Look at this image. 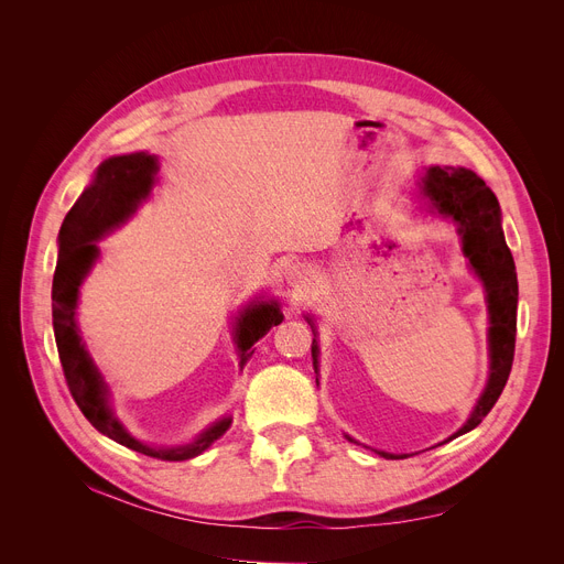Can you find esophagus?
I'll return each mask as SVG.
<instances>
[{
	"label": "esophagus",
	"mask_w": 564,
	"mask_h": 564,
	"mask_svg": "<svg viewBox=\"0 0 564 564\" xmlns=\"http://www.w3.org/2000/svg\"><path fill=\"white\" fill-rule=\"evenodd\" d=\"M311 270L304 264V262H290L285 267V281L292 285V288H304L306 283H311Z\"/></svg>",
	"instance_id": "1"
}]
</instances>
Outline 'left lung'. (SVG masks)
Listing matches in <instances>:
<instances>
[{"label": "left lung", "mask_w": 564, "mask_h": 564, "mask_svg": "<svg viewBox=\"0 0 564 564\" xmlns=\"http://www.w3.org/2000/svg\"><path fill=\"white\" fill-rule=\"evenodd\" d=\"M423 192L430 196L432 205L441 215L453 217L459 224L464 253L468 256L473 270L482 279L489 302L491 375L482 398L476 404V411L470 413L466 425L455 434L459 436L482 423L508 383L517 343L519 285L512 253L506 240H502L498 200L482 177L468 169L432 166L427 169L423 181ZM313 364L317 366V345H313ZM379 455L395 457L389 453Z\"/></svg>", "instance_id": "1"}]
</instances>
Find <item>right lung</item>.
<instances>
[{
	"instance_id": "obj_1",
	"label": "right lung",
	"mask_w": 564,
	"mask_h": 564,
	"mask_svg": "<svg viewBox=\"0 0 564 564\" xmlns=\"http://www.w3.org/2000/svg\"><path fill=\"white\" fill-rule=\"evenodd\" d=\"M155 173L158 160L145 153L109 158L98 166L94 185L84 189V194L66 215L62 230H58V260L52 281V324L66 383L86 421L130 451L164 462H185L200 455L205 448H210L213 441H217L230 427V419L215 423L194 443H187V446L181 448L143 446L141 441L132 438L123 425L111 416L107 389L98 368L82 345L75 322L79 285L98 258L96 240H100L107 230L123 224L137 210V205L151 192ZM281 319L283 315L279 313L276 304L251 306L240 317V327H237L240 366H245L253 354V343L281 324Z\"/></svg>"
}]
</instances>
